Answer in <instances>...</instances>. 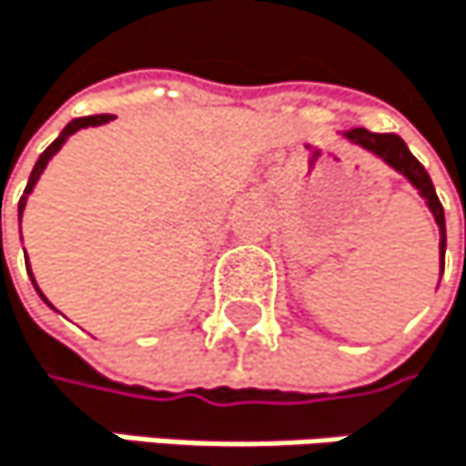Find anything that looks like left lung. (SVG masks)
<instances>
[{
  "label": "left lung",
  "instance_id": "left-lung-1",
  "mask_svg": "<svg viewBox=\"0 0 466 466\" xmlns=\"http://www.w3.org/2000/svg\"><path fill=\"white\" fill-rule=\"evenodd\" d=\"M342 135H345L350 143H356L359 148H364V151L376 154L379 159H384V162L390 165V168H395L400 177H406V179L411 182V187L425 198L431 215H434V220H437V226H440V254L445 257V243H448V238H445V209H442V204H440V198H437L434 182H431L428 171L417 162V157L409 151V146H406L398 135H379V132L361 129V127L348 129V132H342ZM442 268H445V265H442Z\"/></svg>",
  "mask_w": 466,
  "mask_h": 466
}]
</instances>
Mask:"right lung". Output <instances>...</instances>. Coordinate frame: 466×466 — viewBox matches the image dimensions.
I'll return each mask as SVG.
<instances>
[{"label": "right lung", "instance_id": "right-lung-1", "mask_svg": "<svg viewBox=\"0 0 466 466\" xmlns=\"http://www.w3.org/2000/svg\"><path fill=\"white\" fill-rule=\"evenodd\" d=\"M116 116H87V118H74L63 132H60V137L38 157V162H35V168H32V174H29V182H26V187H24V196H21V201H18V218H21V212H24V207H26V198H29V193H32V187H35L38 185V179H41V174H44V168H46V165H49V159L63 148V143L74 135V132H79V129H87V127H102V124H110ZM2 215V212H0ZM0 243H2V223H0ZM26 270H29V265H26ZM32 279V276H29ZM32 284H35V279H32ZM35 289H38V284H35ZM38 295L44 298V292L38 289ZM44 301H46V298H44ZM49 304V301H46ZM52 307V304H49Z\"/></svg>", "mask_w": 466, "mask_h": 466}]
</instances>
